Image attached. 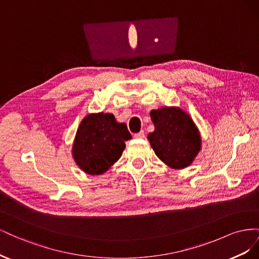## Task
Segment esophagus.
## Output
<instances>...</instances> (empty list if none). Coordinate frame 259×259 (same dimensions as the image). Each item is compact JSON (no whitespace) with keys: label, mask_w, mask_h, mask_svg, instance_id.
<instances>
[{"label":"esophagus","mask_w":259,"mask_h":259,"mask_svg":"<svg viewBox=\"0 0 259 259\" xmlns=\"http://www.w3.org/2000/svg\"><path fill=\"white\" fill-rule=\"evenodd\" d=\"M135 138H138V139H143L145 137V132L144 131H140L139 133H137V134L134 135Z\"/></svg>","instance_id":"1"}]
</instances>
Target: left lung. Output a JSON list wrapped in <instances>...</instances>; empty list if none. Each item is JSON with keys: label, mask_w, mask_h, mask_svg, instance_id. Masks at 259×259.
<instances>
[{"label": "left lung", "mask_w": 259, "mask_h": 259, "mask_svg": "<svg viewBox=\"0 0 259 259\" xmlns=\"http://www.w3.org/2000/svg\"><path fill=\"white\" fill-rule=\"evenodd\" d=\"M154 131L148 140L156 156L173 169L190 166L202 148L200 131L187 111L163 107L150 111Z\"/></svg>", "instance_id": "1"}]
</instances>
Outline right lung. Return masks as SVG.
<instances>
[{
  "label": "right lung",
  "instance_id": "obj_1",
  "mask_svg": "<svg viewBox=\"0 0 259 259\" xmlns=\"http://www.w3.org/2000/svg\"><path fill=\"white\" fill-rule=\"evenodd\" d=\"M130 139L126 124L117 122L112 113H89L75 133L72 158L88 175H103L121 158Z\"/></svg>",
  "mask_w": 259,
  "mask_h": 259
}]
</instances>
